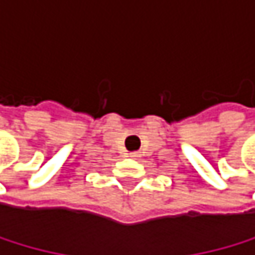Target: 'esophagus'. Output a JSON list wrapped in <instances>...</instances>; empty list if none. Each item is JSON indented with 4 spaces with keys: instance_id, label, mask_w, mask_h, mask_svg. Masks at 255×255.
Wrapping results in <instances>:
<instances>
[{
    "instance_id": "esophagus-1",
    "label": "esophagus",
    "mask_w": 255,
    "mask_h": 255,
    "mask_svg": "<svg viewBox=\"0 0 255 255\" xmlns=\"http://www.w3.org/2000/svg\"><path fill=\"white\" fill-rule=\"evenodd\" d=\"M130 157H139V153H136V151L134 153H130Z\"/></svg>"
}]
</instances>
